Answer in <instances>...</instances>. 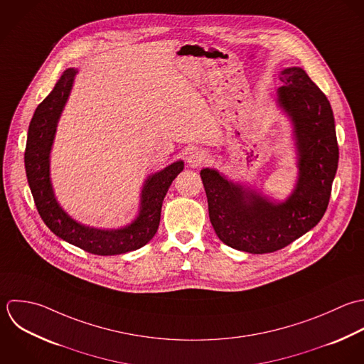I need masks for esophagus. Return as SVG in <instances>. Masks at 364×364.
I'll use <instances>...</instances> for the list:
<instances>
[{
  "instance_id": "34e87169",
  "label": "esophagus",
  "mask_w": 364,
  "mask_h": 364,
  "mask_svg": "<svg viewBox=\"0 0 364 364\" xmlns=\"http://www.w3.org/2000/svg\"><path fill=\"white\" fill-rule=\"evenodd\" d=\"M208 160V156L204 150H193L188 153V157H187V163L191 168H198L201 167L203 164H205Z\"/></svg>"
}]
</instances>
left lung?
Instances as JSON below:
<instances>
[{
	"label": "left lung",
	"mask_w": 364,
	"mask_h": 364,
	"mask_svg": "<svg viewBox=\"0 0 364 364\" xmlns=\"http://www.w3.org/2000/svg\"><path fill=\"white\" fill-rule=\"evenodd\" d=\"M279 79L284 86L277 90L275 105L291 122L298 168L289 196L274 198L217 168L200 171L215 234L248 254L278 251L316 227L339 163L333 110L325 93L299 66L285 68Z\"/></svg>",
	"instance_id": "left-lung-1"
}]
</instances>
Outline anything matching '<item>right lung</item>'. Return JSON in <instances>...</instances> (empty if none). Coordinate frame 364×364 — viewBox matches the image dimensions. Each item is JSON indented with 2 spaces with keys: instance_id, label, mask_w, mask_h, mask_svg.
<instances>
[{
  "instance_id": "obj_1",
  "label": "right lung",
  "mask_w": 364,
  "mask_h": 364,
  "mask_svg": "<svg viewBox=\"0 0 364 364\" xmlns=\"http://www.w3.org/2000/svg\"><path fill=\"white\" fill-rule=\"evenodd\" d=\"M77 72L75 68L63 70L52 92L38 105L32 116L23 157L28 184L41 218L60 240L95 255H120L136 251L157 232L163 200L173 180L183 171L184 161L177 160L147 176L140 190L137 215L123 227H90L69 215L53 191L50 151Z\"/></svg>"
}]
</instances>
